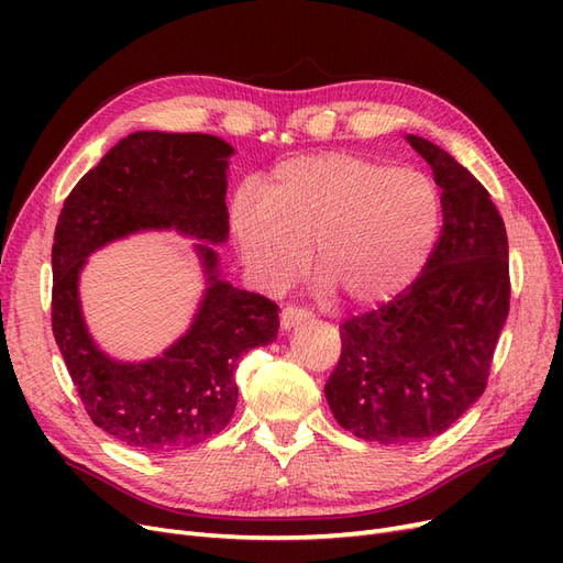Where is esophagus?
Masks as SVG:
<instances>
[{
  "instance_id": "esophagus-1",
  "label": "esophagus",
  "mask_w": 563,
  "mask_h": 563,
  "mask_svg": "<svg viewBox=\"0 0 563 563\" xmlns=\"http://www.w3.org/2000/svg\"><path fill=\"white\" fill-rule=\"evenodd\" d=\"M282 329L284 331H291V329H296L298 323H302V321H308L310 319V312H305V310H298V308H286V310H282Z\"/></svg>"
}]
</instances>
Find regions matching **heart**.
<instances>
[{
	"instance_id": "1",
	"label": "heart",
	"mask_w": 563,
	"mask_h": 563,
	"mask_svg": "<svg viewBox=\"0 0 563 563\" xmlns=\"http://www.w3.org/2000/svg\"><path fill=\"white\" fill-rule=\"evenodd\" d=\"M441 225L437 185L347 152L282 164L263 201L236 197L232 232L249 275L265 288L291 284L308 263L321 294H343L354 308L401 296L428 265Z\"/></svg>"
}]
</instances>
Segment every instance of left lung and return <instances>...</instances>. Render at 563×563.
I'll use <instances>...</instances> for the list:
<instances>
[{"label":"left lung","mask_w":563,"mask_h":563,"mask_svg":"<svg viewBox=\"0 0 563 563\" xmlns=\"http://www.w3.org/2000/svg\"><path fill=\"white\" fill-rule=\"evenodd\" d=\"M441 187V228L422 275L397 300L347 319L323 387L340 428L376 444H420L482 397L509 312L505 223L486 187L446 150L406 135Z\"/></svg>","instance_id":"1"}]
</instances>
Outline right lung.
<instances>
[{
    "label": "right lung",
    "instance_id": "1",
    "mask_svg": "<svg viewBox=\"0 0 563 563\" xmlns=\"http://www.w3.org/2000/svg\"><path fill=\"white\" fill-rule=\"evenodd\" d=\"M232 155L218 135L135 131L75 185L58 216L51 251L56 343L91 420L131 449L176 453L223 432L240 397L236 362L277 340V305L220 272L216 246L230 234ZM141 231L195 239L205 291L180 339L150 361L129 363L88 331L78 279L96 250Z\"/></svg>",
    "mask_w": 563,
    "mask_h": 563
}]
</instances>
